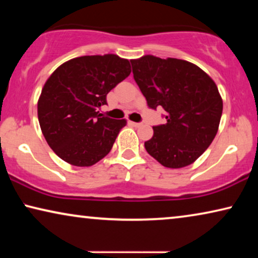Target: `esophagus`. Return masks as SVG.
I'll list each match as a JSON object with an SVG mask.
<instances>
[{
  "label": "esophagus",
  "instance_id": "esophagus-1",
  "mask_svg": "<svg viewBox=\"0 0 258 258\" xmlns=\"http://www.w3.org/2000/svg\"><path fill=\"white\" fill-rule=\"evenodd\" d=\"M130 124L136 126V128H140V126H142V123H137V122H130Z\"/></svg>",
  "mask_w": 258,
  "mask_h": 258
}]
</instances>
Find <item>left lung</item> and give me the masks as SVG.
I'll return each mask as SVG.
<instances>
[{
    "label": "left lung",
    "mask_w": 258,
    "mask_h": 258,
    "mask_svg": "<svg viewBox=\"0 0 258 258\" xmlns=\"http://www.w3.org/2000/svg\"><path fill=\"white\" fill-rule=\"evenodd\" d=\"M130 62L149 108L165 110L167 122L153 126V137L144 142L148 154L171 169L194 163L213 142L220 125L223 101L216 83L184 59L144 55Z\"/></svg>",
    "instance_id": "left-lung-1"
}]
</instances>
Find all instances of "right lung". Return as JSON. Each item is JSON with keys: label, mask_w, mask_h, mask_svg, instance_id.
<instances>
[{"label": "right lung", "mask_w": 258, "mask_h": 258, "mask_svg": "<svg viewBox=\"0 0 258 258\" xmlns=\"http://www.w3.org/2000/svg\"><path fill=\"white\" fill-rule=\"evenodd\" d=\"M130 73L128 59L105 54L72 58L49 76L37 116L45 141L59 158L90 167L107 156L126 121L104 117L97 110Z\"/></svg>", "instance_id": "obj_1"}]
</instances>
